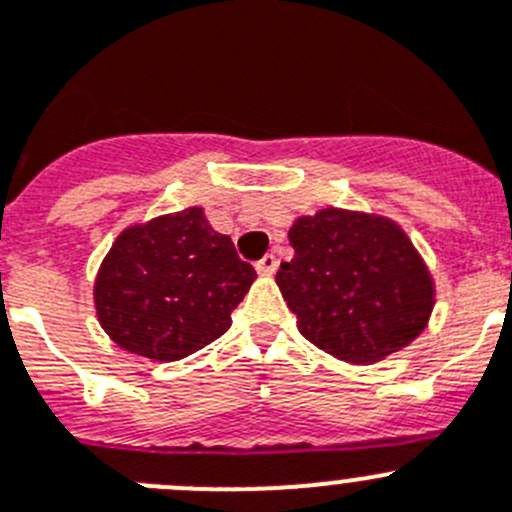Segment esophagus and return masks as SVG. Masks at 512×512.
I'll return each instance as SVG.
<instances>
[{
    "label": "esophagus",
    "instance_id": "esophagus-1",
    "mask_svg": "<svg viewBox=\"0 0 512 512\" xmlns=\"http://www.w3.org/2000/svg\"><path fill=\"white\" fill-rule=\"evenodd\" d=\"M255 267H257V273H260V275H273L275 270H278V257H275L273 252H270V255L262 257V260L257 262Z\"/></svg>",
    "mask_w": 512,
    "mask_h": 512
}]
</instances>
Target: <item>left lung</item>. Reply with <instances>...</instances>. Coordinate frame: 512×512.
Listing matches in <instances>:
<instances>
[{
    "mask_svg": "<svg viewBox=\"0 0 512 512\" xmlns=\"http://www.w3.org/2000/svg\"><path fill=\"white\" fill-rule=\"evenodd\" d=\"M288 239L296 255L275 283L311 344L372 365L426 329L434 278L393 219L329 206L298 216Z\"/></svg>",
    "mask_w": 512,
    "mask_h": 512,
    "instance_id": "1",
    "label": "left lung"
}]
</instances>
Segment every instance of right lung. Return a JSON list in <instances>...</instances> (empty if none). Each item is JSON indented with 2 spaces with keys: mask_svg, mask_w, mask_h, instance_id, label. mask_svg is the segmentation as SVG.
Listing matches in <instances>:
<instances>
[{
  "mask_svg": "<svg viewBox=\"0 0 512 512\" xmlns=\"http://www.w3.org/2000/svg\"><path fill=\"white\" fill-rule=\"evenodd\" d=\"M255 278L232 239L191 206L119 234L96 275V316L127 352L176 362L232 326Z\"/></svg>",
  "mask_w": 512,
  "mask_h": 512,
  "instance_id": "obj_1",
  "label": "right lung"
}]
</instances>
